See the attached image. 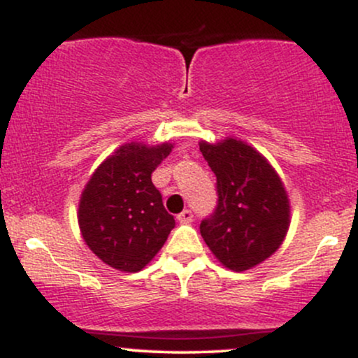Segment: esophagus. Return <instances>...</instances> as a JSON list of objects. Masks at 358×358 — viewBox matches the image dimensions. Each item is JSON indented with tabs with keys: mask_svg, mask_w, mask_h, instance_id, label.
I'll return each mask as SVG.
<instances>
[{
	"mask_svg": "<svg viewBox=\"0 0 358 358\" xmlns=\"http://www.w3.org/2000/svg\"><path fill=\"white\" fill-rule=\"evenodd\" d=\"M176 220H178L180 224H190L193 220V213L190 210H183L180 215H176Z\"/></svg>",
	"mask_w": 358,
	"mask_h": 358,
	"instance_id": "obj_1",
	"label": "esophagus"
}]
</instances>
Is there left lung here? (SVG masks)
Returning <instances> with one entry per match:
<instances>
[{
  "mask_svg": "<svg viewBox=\"0 0 358 358\" xmlns=\"http://www.w3.org/2000/svg\"><path fill=\"white\" fill-rule=\"evenodd\" d=\"M199 146L219 192L215 212L200 224L205 244L234 273L256 268L281 248L289 231L285 183L268 158L242 139H200Z\"/></svg>",
  "mask_w": 358,
  "mask_h": 358,
  "instance_id": "left-lung-1",
  "label": "left lung"
}]
</instances>
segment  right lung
Listing matches in <instances>:
<instances>
[{
	"label": "right lung",
	"instance_id": "1",
	"mask_svg": "<svg viewBox=\"0 0 358 358\" xmlns=\"http://www.w3.org/2000/svg\"><path fill=\"white\" fill-rule=\"evenodd\" d=\"M173 143H124L90 175L80 193L77 220L87 248L109 268L138 273L163 248L173 215L165 210L151 173Z\"/></svg>",
	"mask_w": 358,
	"mask_h": 358
}]
</instances>
